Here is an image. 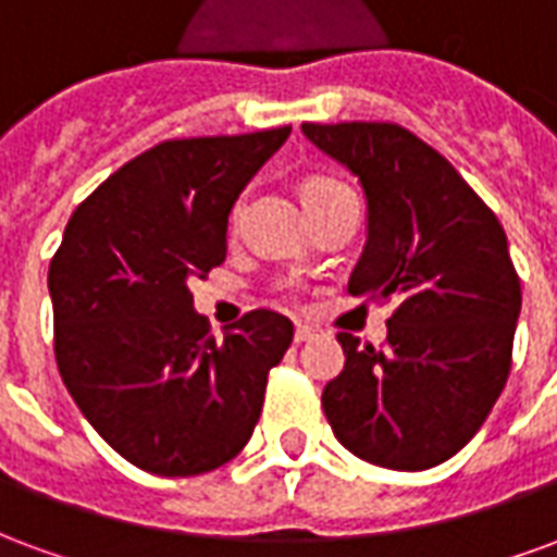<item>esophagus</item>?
<instances>
[{"label": "esophagus", "mask_w": 557, "mask_h": 557, "mask_svg": "<svg viewBox=\"0 0 557 557\" xmlns=\"http://www.w3.org/2000/svg\"><path fill=\"white\" fill-rule=\"evenodd\" d=\"M313 337H319V327L304 325V322L295 325V339H298V343H307V339H313Z\"/></svg>", "instance_id": "34e87169"}]
</instances>
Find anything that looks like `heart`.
Here are the masks:
<instances>
[{"label": "heart", "mask_w": 557, "mask_h": 557, "mask_svg": "<svg viewBox=\"0 0 557 557\" xmlns=\"http://www.w3.org/2000/svg\"><path fill=\"white\" fill-rule=\"evenodd\" d=\"M343 196H355V194H351L349 187L339 182V178H331V175H313L310 182L304 184V202H307V208L325 206V202H334V199H343ZM238 214H242V202L232 208V214H230L232 226L238 223Z\"/></svg>", "instance_id": "obj_1"}]
</instances>
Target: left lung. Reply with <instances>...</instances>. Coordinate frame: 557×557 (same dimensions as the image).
Listing matches in <instances>:
<instances>
[{"label":"left lung","mask_w":557,"mask_h":557,"mask_svg":"<svg viewBox=\"0 0 557 557\" xmlns=\"http://www.w3.org/2000/svg\"><path fill=\"white\" fill-rule=\"evenodd\" d=\"M304 137L361 178L367 244L351 295L394 301L382 349L337 334L346 367L322 391L339 444L363 462L423 471L490 418L513 363L522 286L492 208L394 122H304Z\"/></svg>","instance_id":"left-lung-1"}]
</instances>
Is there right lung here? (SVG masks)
Wrapping results in <instances>:
<instances>
[{
  "mask_svg": "<svg viewBox=\"0 0 557 557\" xmlns=\"http://www.w3.org/2000/svg\"><path fill=\"white\" fill-rule=\"evenodd\" d=\"M292 127L166 139L77 206L50 262L67 394L131 466L196 478L250 442L295 327L250 310L214 339L187 283L226 259L230 211Z\"/></svg>",
  "mask_w": 557,
  "mask_h": 557,
  "instance_id": "right-lung-1",
  "label": "right lung"
}]
</instances>
